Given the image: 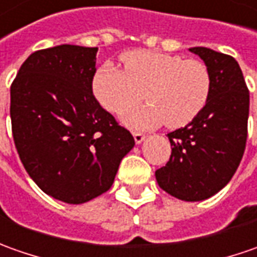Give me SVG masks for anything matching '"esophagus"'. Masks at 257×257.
<instances>
[{
  "instance_id": "34e87169",
  "label": "esophagus",
  "mask_w": 257,
  "mask_h": 257,
  "mask_svg": "<svg viewBox=\"0 0 257 257\" xmlns=\"http://www.w3.org/2000/svg\"><path fill=\"white\" fill-rule=\"evenodd\" d=\"M134 139L137 144H141L144 139H145V134H141V132H134Z\"/></svg>"
}]
</instances>
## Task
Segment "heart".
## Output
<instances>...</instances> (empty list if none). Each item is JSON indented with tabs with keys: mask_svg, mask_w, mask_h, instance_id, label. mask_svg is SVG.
Masks as SVG:
<instances>
[{
	"mask_svg": "<svg viewBox=\"0 0 257 257\" xmlns=\"http://www.w3.org/2000/svg\"><path fill=\"white\" fill-rule=\"evenodd\" d=\"M122 69L109 64L92 75L91 89L103 109L123 115L144 98L146 105L123 116L131 129L144 131L164 123L181 128L206 106L212 89L208 65L199 59L151 49H134L120 55Z\"/></svg>",
	"mask_w": 257,
	"mask_h": 257,
	"instance_id": "b5f03b06",
	"label": "heart"
}]
</instances>
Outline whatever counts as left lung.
<instances>
[{
    "label": "left lung",
    "instance_id": "1",
    "mask_svg": "<svg viewBox=\"0 0 257 257\" xmlns=\"http://www.w3.org/2000/svg\"><path fill=\"white\" fill-rule=\"evenodd\" d=\"M189 51L208 65L210 96L195 119L168 134L172 154L155 176L169 195L198 202L225 188L242 161L247 139L249 89L233 57L205 47Z\"/></svg>",
    "mask_w": 257,
    "mask_h": 257
}]
</instances>
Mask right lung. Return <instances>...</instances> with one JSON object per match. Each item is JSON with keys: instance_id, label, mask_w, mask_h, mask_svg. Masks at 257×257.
Wrapping results in <instances>:
<instances>
[{"instance_id": "right-lung-1", "label": "right lung", "mask_w": 257, "mask_h": 257, "mask_svg": "<svg viewBox=\"0 0 257 257\" xmlns=\"http://www.w3.org/2000/svg\"><path fill=\"white\" fill-rule=\"evenodd\" d=\"M98 48L58 45L25 59L11 85V126L25 171L41 190L79 205L105 193L135 145L93 96Z\"/></svg>"}]
</instances>
